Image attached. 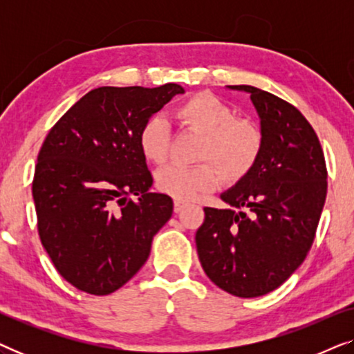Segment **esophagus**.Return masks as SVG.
<instances>
[{
  "label": "esophagus",
  "instance_id": "34e87169",
  "mask_svg": "<svg viewBox=\"0 0 354 354\" xmlns=\"http://www.w3.org/2000/svg\"><path fill=\"white\" fill-rule=\"evenodd\" d=\"M185 206H187L185 201H180V200L174 201V211H176V212H180Z\"/></svg>",
  "mask_w": 354,
  "mask_h": 354
}]
</instances>
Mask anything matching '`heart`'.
Instances as JSON below:
<instances>
[{
    "label": "heart",
    "mask_w": 354,
    "mask_h": 354,
    "mask_svg": "<svg viewBox=\"0 0 354 354\" xmlns=\"http://www.w3.org/2000/svg\"><path fill=\"white\" fill-rule=\"evenodd\" d=\"M182 127L201 135L196 166L172 164L156 174V187L174 200L190 201L216 190L222 176L227 182H239L248 176L263 151V133L248 119L235 118L234 109L221 98L198 93L174 109ZM140 153L147 161L162 164L169 149V124L153 115L138 132Z\"/></svg>",
    "instance_id": "1"
}]
</instances>
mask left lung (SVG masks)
<instances>
[{
  "mask_svg": "<svg viewBox=\"0 0 354 354\" xmlns=\"http://www.w3.org/2000/svg\"><path fill=\"white\" fill-rule=\"evenodd\" d=\"M229 88L250 93L263 151L248 176L221 195L229 207H205L195 240L211 282L235 297L254 298L280 287L311 250L327 169L316 132L295 106L251 85Z\"/></svg>",
  "mask_w": 354,
  "mask_h": 354,
  "instance_id": "1",
  "label": "left lung"
}]
</instances>
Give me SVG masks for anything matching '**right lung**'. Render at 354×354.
Returning <instances> with one entry per match:
<instances>
[{
	"label": "right lung",
	"mask_w": 354,
	"mask_h": 354,
	"mask_svg": "<svg viewBox=\"0 0 354 354\" xmlns=\"http://www.w3.org/2000/svg\"><path fill=\"white\" fill-rule=\"evenodd\" d=\"M178 93L177 84L100 86L41 145L32 183L38 235L57 272L82 292L101 297L127 283L171 219L172 198L149 192L153 177L137 138Z\"/></svg>",
	"instance_id": "1"
}]
</instances>
